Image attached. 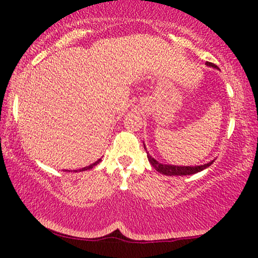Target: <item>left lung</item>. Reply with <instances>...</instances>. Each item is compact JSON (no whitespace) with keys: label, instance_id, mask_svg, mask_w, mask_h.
<instances>
[{"label":"left lung","instance_id":"left-lung-1","mask_svg":"<svg viewBox=\"0 0 258 258\" xmlns=\"http://www.w3.org/2000/svg\"><path fill=\"white\" fill-rule=\"evenodd\" d=\"M206 64L209 66V67H214V68H217V67L211 62H207ZM143 146H144V144H143ZM144 149H146V146H144ZM147 156H148V160H149V162H150V164L153 165V167L156 169L158 172H161V174L167 175V176L192 175V174H196V172H200V171L204 170V169L210 167V165L214 163V161H211V162H209V163L203 164V165H197V167H177V165H168V164L158 163V162L155 160V158L151 157L148 153H147Z\"/></svg>","mask_w":258,"mask_h":258}]
</instances>
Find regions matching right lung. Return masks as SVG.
Here are the masks:
<instances>
[{"instance_id": "add662e5", "label": "right lung", "mask_w": 258, "mask_h": 258, "mask_svg": "<svg viewBox=\"0 0 258 258\" xmlns=\"http://www.w3.org/2000/svg\"><path fill=\"white\" fill-rule=\"evenodd\" d=\"M100 162H101V160H98L97 162H95V163L94 164H91V165H89V167H86V168H83V169H80V170H88V169H91V168H93V167H95V165H96L97 163H100Z\"/></svg>"}]
</instances>
